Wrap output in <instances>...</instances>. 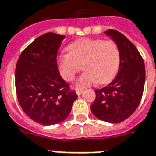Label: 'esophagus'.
Segmentation results:
<instances>
[{
  "instance_id": "esophagus-1",
  "label": "esophagus",
  "mask_w": 156,
  "mask_h": 156,
  "mask_svg": "<svg viewBox=\"0 0 156 156\" xmlns=\"http://www.w3.org/2000/svg\"><path fill=\"white\" fill-rule=\"evenodd\" d=\"M76 94L78 95V96H80V95H81V94H82V90H76Z\"/></svg>"
}]
</instances>
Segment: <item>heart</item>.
Wrapping results in <instances>:
<instances>
[{
    "label": "heart",
    "mask_w": 156,
    "mask_h": 156,
    "mask_svg": "<svg viewBox=\"0 0 156 156\" xmlns=\"http://www.w3.org/2000/svg\"><path fill=\"white\" fill-rule=\"evenodd\" d=\"M68 54L59 55L57 59L59 73L67 81L75 79L81 69L86 72L76 80L77 88H84L97 82L109 83L114 79L120 65V52L113 41L82 38L69 44Z\"/></svg>",
    "instance_id": "1"
}]
</instances>
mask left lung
Returning a JSON list of instances; mask_svg holds the SVG:
<instances>
[{
  "label": "left lung",
  "mask_w": 156,
  "mask_h": 156,
  "mask_svg": "<svg viewBox=\"0 0 156 156\" xmlns=\"http://www.w3.org/2000/svg\"><path fill=\"white\" fill-rule=\"evenodd\" d=\"M116 43L120 52V65L115 79L107 87L95 90L96 99L90 106L100 120L119 123L136 110L143 95L145 68L135 46L121 33L113 29L104 32Z\"/></svg>",
  "instance_id": "8db88e82"
}]
</instances>
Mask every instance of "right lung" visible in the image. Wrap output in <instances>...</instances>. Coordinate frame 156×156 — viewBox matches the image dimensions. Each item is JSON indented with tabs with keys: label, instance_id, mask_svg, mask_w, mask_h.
<instances>
[{
	"label": "right lung",
	"instance_id": "1",
	"mask_svg": "<svg viewBox=\"0 0 156 156\" xmlns=\"http://www.w3.org/2000/svg\"><path fill=\"white\" fill-rule=\"evenodd\" d=\"M64 38L55 33L41 35L23 50L16 63L18 101L24 112L42 125L64 121L77 98L57 67V52Z\"/></svg>",
	"mask_w": 156,
	"mask_h": 156
}]
</instances>
